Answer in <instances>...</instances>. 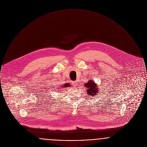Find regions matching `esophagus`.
<instances>
[{
	"label": "esophagus",
	"instance_id": "1",
	"mask_svg": "<svg viewBox=\"0 0 147 147\" xmlns=\"http://www.w3.org/2000/svg\"><path fill=\"white\" fill-rule=\"evenodd\" d=\"M73 85H74V86H76V85H77V82H76V81H75V82L73 83Z\"/></svg>",
	"mask_w": 147,
	"mask_h": 147
}]
</instances>
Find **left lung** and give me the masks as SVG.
I'll use <instances>...</instances> for the list:
<instances>
[{
    "label": "left lung",
    "mask_w": 147,
    "mask_h": 147,
    "mask_svg": "<svg viewBox=\"0 0 147 147\" xmlns=\"http://www.w3.org/2000/svg\"><path fill=\"white\" fill-rule=\"evenodd\" d=\"M85 87H87V94H88L90 96H94V95L97 94L98 92V86L95 84V82L92 80H89L88 82L85 84Z\"/></svg>",
    "instance_id": "8db88e82"
}]
</instances>
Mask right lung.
I'll return each instance as SVG.
<instances>
[{
  "label": "right lung",
  "instance_id": "right-lung-1",
  "mask_svg": "<svg viewBox=\"0 0 147 147\" xmlns=\"http://www.w3.org/2000/svg\"><path fill=\"white\" fill-rule=\"evenodd\" d=\"M69 86H70V85L69 84H65L64 86H63V87H62V88H66V87H69Z\"/></svg>",
  "mask_w": 147,
  "mask_h": 147
}]
</instances>
